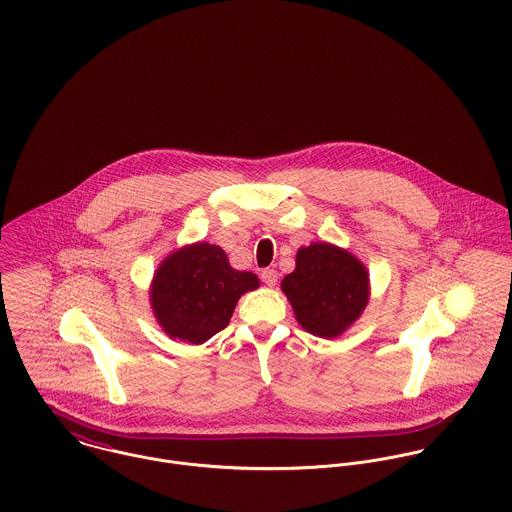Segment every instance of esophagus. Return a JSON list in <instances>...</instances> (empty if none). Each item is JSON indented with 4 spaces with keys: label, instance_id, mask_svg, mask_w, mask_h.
Returning <instances> with one entry per match:
<instances>
[{
    "label": "esophagus",
    "instance_id": "1",
    "mask_svg": "<svg viewBox=\"0 0 512 512\" xmlns=\"http://www.w3.org/2000/svg\"><path fill=\"white\" fill-rule=\"evenodd\" d=\"M260 278H262V282L266 284V286H276V282H278V272L276 270H262V274H260Z\"/></svg>",
    "mask_w": 512,
    "mask_h": 512
}]
</instances>
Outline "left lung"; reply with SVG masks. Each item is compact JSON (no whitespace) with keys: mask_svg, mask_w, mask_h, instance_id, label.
<instances>
[{"mask_svg":"<svg viewBox=\"0 0 512 512\" xmlns=\"http://www.w3.org/2000/svg\"><path fill=\"white\" fill-rule=\"evenodd\" d=\"M282 290L303 329L337 337L365 309L368 274L347 250L315 242L297 252L295 270L284 278Z\"/></svg>","mask_w":512,"mask_h":512,"instance_id":"1","label":"left lung"}]
</instances>
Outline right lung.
<instances>
[{"instance_id": "add662e5", "label": "right lung", "mask_w": 512, "mask_h": 512, "mask_svg": "<svg viewBox=\"0 0 512 512\" xmlns=\"http://www.w3.org/2000/svg\"><path fill=\"white\" fill-rule=\"evenodd\" d=\"M258 284L252 272L232 270L222 248L199 242L159 266L151 305L167 335L199 345L228 325L238 297Z\"/></svg>"}]
</instances>
